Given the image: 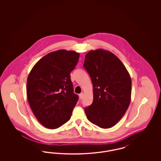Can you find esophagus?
Listing matches in <instances>:
<instances>
[{
  "label": "esophagus",
  "instance_id": "esophagus-1",
  "mask_svg": "<svg viewBox=\"0 0 161 161\" xmlns=\"http://www.w3.org/2000/svg\"><path fill=\"white\" fill-rule=\"evenodd\" d=\"M83 95H84V93H81L80 94H79V97L80 99H82L83 98Z\"/></svg>",
  "mask_w": 161,
  "mask_h": 161
}]
</instances>
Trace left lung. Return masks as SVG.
<instances>
[{"mask_svg":"<svg viewBox=\"0 0 161 161\" xmlns=\"http://www.w3.org/2000/svg\"><path fill=\"white\" fill-rule=\"evenodd\" d=\"M85 69L91 78L93 100L84 108L88 120L102 129L118 123L129 106L131 80L121 60L108 51L98 49L85 56Z\"/></svg>","mask_w":161,"mask_h":161,"instance_id":"left-lung-1","label":"left lung"}]
</instances>
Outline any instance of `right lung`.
<instances>
[{
    "label": "right lung",
    "instance_id": "1",
    "mask_svg": "<svg viewBox=\"0 0 161 161\" xmlns=\"http://www.w3.org/2000/svg\"><path fill=\"white\" fill-rule=\"evenodd\" d=\"M80 54L58 50L47 54L34 66L28 77L26 94L33 114L47 129L68 122L78 97L74 93L70 74Z\"/></svg>",
    "mask_w": 161,
    "mask_h": 161
}]
</instances>
